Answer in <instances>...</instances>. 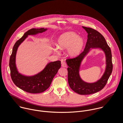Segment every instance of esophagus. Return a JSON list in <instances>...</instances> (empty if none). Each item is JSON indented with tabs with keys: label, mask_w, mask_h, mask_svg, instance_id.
Wrapping results in <instances>:
<instances>
[{
	"label": "esophagus",
	"mask_w": 123,
	"mask_h": 123,
	"mask_svg": "<svg viewBox=\"0 0 123 123\" xmlns=\"http://www.w3.org/2000/svg\"><path fill=\"white\" fill-rule=\"evenodd\" d=\"M62 66L63 67H67V64L66 62H63L62 63Z\"/></svg>",
	"instance_id": "1"
}]
</instances>
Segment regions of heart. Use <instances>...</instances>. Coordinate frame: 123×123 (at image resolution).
Masks as SVG:
<instances>
[{
  "instance_id": "b5f03b06",
  "label": "heart",
  "mask_w": 123,
  "mask_h": 123,
  "mask_svg": "<svg viewBox=\"0 0 123 123\" xmlns=\"http://www.w3.org/2000/svg\"><path fill=\"white\" fill-rule=\"evenodd\" d=\"M59 48L61 50L68 49V53L72 57L76 56L81 53L84 41L78 35L73 32H68L61 35L58 40Z\"/></svg>"
}]
</instances>
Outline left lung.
Wrapping results in <instances>:
<instances>
[{
  "mask_svg": "<svg viewBox=\"0 0 123 123\" xmlns=\"http://www.w3.org/2000/svg\"><path fill=\"white\" fill-rule=\"evenodd\" d=\"M88 33V39L85 48L76 57L66 60L68 66V80L70 88L75 92L80 95H89L99 91L105 86L112 73L113 64L112 53L105 38L97 30L89 27L82 26ZM100 48L105 53L106 68L103 77L94 83H87L82 81L80 77L79 70L81 62L91 49Z\"/></svg>",
  "mask_w": 123,
  "mask_h": 123,
  "instance_id": "8db88e82",
  "label": "left lung"
}]
</instances>
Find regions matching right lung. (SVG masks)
I'll return each mask as SVG.
<instances>
[{
	"mask_svg": "<svg viewBox=\"0 0 123 123\" xmlns=\"http://www.w3.org/2000/svg\"><path fill=\"white\" fill-rule=\"evenodd\" d=\"M46 28H32L26 32L14 45L9 60V68L11 77L14 83L19 88L30 93H39L45 91L49 88L53 79L61 67L60 61L51 62L45 68L34 76H26L19 73L16 65V56L19 45L29 35H35L45 32Z\"/></svg>",
	"mask_w": 123,
	"mask_h": 123,
	"instance_id": "1",
	"label": "right lung"
}]
</instances>
